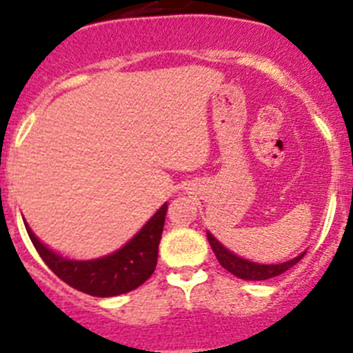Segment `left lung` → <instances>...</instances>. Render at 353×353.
<instances>
[{
  "instance_id": "obj_1",
  "label": "left lung",
  "mask_w": 353,
  "mask_h": 353,
  "mask_svg": "<svg viewBox=\"0 0 353 353\" xmlns=\"http://www.w3.org/2000/svg\"><path fill=\"white\" fill-rule=\"evenodd\" d=\"M207 239L210 242V248L217 261L223 265L228 272H232L233 276L245 279V281H265V279H270V277L281 276L283 272L292 269L293 265H297L305 254V251H302L299 256L292 258L288 261H283V263H258V261H251L248 258L239 256V254H235L228 248H224L210 232H207Z\"/></svg>"
}]
</instances>
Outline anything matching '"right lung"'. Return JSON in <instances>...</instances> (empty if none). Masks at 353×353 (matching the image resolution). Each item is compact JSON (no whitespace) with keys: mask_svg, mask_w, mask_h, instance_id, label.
<instances>
[{"mask_svg":"<svg viewBox=\"0 0 353 353\" xmlns=\"http://www.w3.org/2000/svg\"><path fill=\"white\" fill-rule=\"evenodd\" d=\"M166 212L168 203H164L129 242L93 260L63 256L40 242L26 221L24 226L46 265L67 285L93 297H117L141 286L154 274Z\"/></svg>","mask_w":353,"mask_h":353,"instance_id":"right-lung-1","label":"right lung"}]
</instances>
